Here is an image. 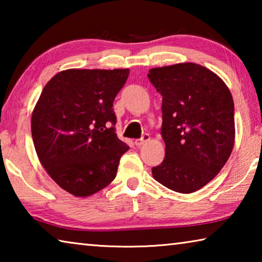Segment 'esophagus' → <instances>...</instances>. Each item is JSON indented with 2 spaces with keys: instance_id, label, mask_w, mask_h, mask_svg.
Here are the masks:
<instances>
[{
  "instance_id": "34e87169",
  "label": "esophagus",
  "mask_w": 262,
  "mask_h": 262,
  "mask_svg": "<svg viewBox=\"0 0 262 262\" xmlns=\"http://www.w3.org/2000/svg\"><path fill=\"white\" fill-rule=\"evenodd\" d=\"M149 140H150L149 134H144L143 136L141 137V139L135 140V145H136V147H141V145H143L145 142H148Z\"/></svg>"
}]
</instances>
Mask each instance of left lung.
<instances>
[{"mask_svg":"<svg viewBox=\"0 0 262 262\" xmlns=\"http://www.w3.org/2000/svg\"><path fill=\"white\" fill-rule=\"evenodd\" d=\"M163 96L165 158L154 179L174 192H196L217 176L234 145L233 99L210 69L185 62L149 70Z\"/></svg>","mask_w":262,"mask_h":262,"instance_id":"left-lung-1","label":"left lung"}]
</instances>
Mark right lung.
<instances>
[{
    "instance_id": "1",
    "label": "right lung",
    "mask_w": 262,
    "mask_h": 262,
    "mask_svg": "<svg viewBox=\"0 0 262 262\" xmlns=\"http://www.w3.org/2000/svg\"><path fill=\"white\" fill-rule=\"evenodd\" d=\"M129 69H67L43 88L31 118L39 162L62 189L85 198L108 186L129 147L118 139L113 101Z\"/></svg>"
}]
</instances>
